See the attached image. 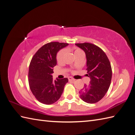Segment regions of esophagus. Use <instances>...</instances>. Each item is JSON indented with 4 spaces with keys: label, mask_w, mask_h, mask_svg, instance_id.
Returning a JSON list of instances; mask_svg holds the SVG:
<instances>
[{
    "label": "esophagus",
    "mask_w": 135,
    "mask_h": 135,
    "mask_svg": "<svg viewBox=\"0 0 135 135\" xmlns=\"http://www.w3.org/2000/svg\"><path fill=\"white\" fill-rule=\"evenodd\" d=\"M68 80H69V81H75V79H74V78H73L72 77H68Z\"/></svg>",
    "instance_id": "obj_1"
}]
</instances>
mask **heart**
<instances>
[{"label":"heart","mask_w":135,"mask_h":135,"mask_svg":"<svg viewBox=\"0 0 135 135\" xmlns=\"http://www.w3.org/2000/svg\"><path fill=\"white\" fill-rule=\"evenodd\" d=\"M67 50V49H66V50ZM65 51L64 50H61L59 51L57 55V61L61 62L62 61V60H63V59H64V57L65 55ZM81 53H84V52H83L82 50L79 49H75L74 50V55H75V56L78 55V54H81Z\"/></svg>","instance_id":"heart-1"}]
</instances>
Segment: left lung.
Wrapping results in <instances>:
<instances>
[{
	"instance_id": "1",
	"label": "left lung",
	"mask_w": 135,
	"mask_h": 135,
	"mask_svg": "<svg viewBox=\"0 0 135 135\" xmlns=\"http://www.w3.org/2000/svg\"><path fill=\"white\" fill-rule=\"evenodd\" d=\"M85 51L86 57L88 76L89 84L79 91V97L86 103L93 104L100 101L105 96L110 87L112 69L108 57L101 49L89 43L76 44Z\"/></svg>"
}]
</instances>
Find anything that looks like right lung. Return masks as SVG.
Instances as JSON below:
<instances>
[{"label": "right lung", "instance_id": "add662e5", "mask_svg": "<svg viewBox=\"0 0 135 135\" xmlns=\"http://www.w3.org/2000/svg\"><path fill=\"white\" fill-rule=\"evenodd\" d=\"M68 45L65 43H48L40 48L31 60L28 72L30 87L36 99L43 104L56 102L68 82L67 78L54 81L52 76L57 52Z\"/></svg>", "mask_w": 135, "mask_h": 135}]
</instances>
